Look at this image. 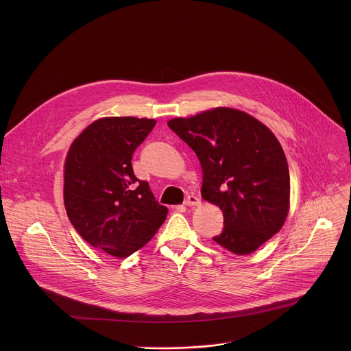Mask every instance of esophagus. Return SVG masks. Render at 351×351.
Wrapping results in <instances>:
<instances>
[{
    "label": "esophagus",
    "instance_id": "1",
    "mask_svg": "<svg viewBox=\"0 0 351 351\" xmlns=\"http://www.w3.org/2000/svg\"><path fill=\"white\" fill-rule=\"evenodd\" d=\"M199 204H202V199H199L194 194H189L187 198L184 199V206H187V207H198Z\"/></svg>",
    "mask_w": 351,
    "mask_h": 351
}]
</instances>
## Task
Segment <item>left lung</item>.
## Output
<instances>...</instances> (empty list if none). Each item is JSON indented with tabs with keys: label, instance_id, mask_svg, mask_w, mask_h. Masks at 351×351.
Masks as SVG:
<instances>
[{
	"label": "left lung",
	"instance_id": "8db88e82",
	"mask_svg": "<svg viewBox=\"0 0 351 351\" xmlns=\"http://www.w3.org/2000/svg\"><path fill=\"white\" fill-rule=\"evenodd\" d=\"M168 126L202 164V197L222 210L225 228L214 241L236 256L254 253L282 229L290 207L289 167L276 136L228 107L173 118Z\"/></svg>",
	"mask_w": 351,
	"mask_h": 351
}]
</instances>
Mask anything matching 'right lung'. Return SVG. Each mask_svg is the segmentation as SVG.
Wrapping results in <instances>:
<instances>
[{
  "label": "right lung",
  "instance_id": "add662e5",
  "mask_svg": "<svg viewBox=\"0 0 351 351\" xmlns=\"http://www.w3.org/2000/svg\"><path fill=\"white\" fill-rule=\"evenodd\" d=\"M156 119L106 117L71 144L64 165V204L77 233L110 256L125 258L145 245L167 219L148 183L132 168L137 145Z\"/></svg>",
  "mask_w": 351,
  "mask_h": 351
}]
</instances>
